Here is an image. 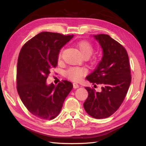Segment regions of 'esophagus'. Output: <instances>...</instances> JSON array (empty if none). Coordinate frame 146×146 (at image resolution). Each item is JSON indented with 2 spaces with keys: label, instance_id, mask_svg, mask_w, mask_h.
Listing matches in <instances>:
<instances>
[{
  "label": "esophagus",
  "instance_id": "1",
  "mask_svg": "<svg viewBox=\"0 0 146 146\" xmlns=\"http://www.w3.org/2000/svg\"><path fill=\"white\" fill-rule=\"evenodd\" d=\"M73 88H78L79 87V85L77 84L76 83H73Z\"/></svg>",
  "mask_w": 146,
  "mask_h": 146
}]
</instances>
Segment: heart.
<instances>
[{"instance_id":"1","label":"heart","mask_w":146,"mask_h":146,"mask_svg":"<svg viewBox=\"0 0 146 146\" xmlns=\"http://www.w3.org/2000/svg\"><path fill=\"white\" fill-rule=\"evenodd\" d=\"M76 48L79 51L80 54L83 58H89L94 50V46L92 45V44L87 41H85V40H82V41L77 42ZM61 52L59 54V59L61 58ZM86 73V70L82 68L73 67L70 68L65 72V75L68 79L72 80V81L78 82L80 80L83 76L85 75Z\"/></svg>"}]
</instances>
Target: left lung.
Returning a JSON list of instances; mask_svg holds the SVG:
<instances>
[{
	"mask_svg": "<svg viewBox=\"0 0 146 146\" xmlns=\"http://www.w3.org/2000/svg\"><path fill=\"white\" fill-rule=\"evenodd\" d=\"M102 49V60L86 79L102 86L101 92L85 87L88 98L85 111L95 119H104L115 112L124 100L131 82V68L125 49L107 35H94Z\"/></svg>",
	"mask_w": 146,
	"mask_h": 146,
	"instance_id": "1",
	"label": "left lung"
}]
</instances>
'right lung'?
Segmentation results:
<instances>
[{
    "label": "right lung",
    "mask_w": 146,
    "mask_h": 146,
    "mask_svg": "<svg viewBox=\"0 0 146 146\" xmlns=\"http://www.w3.org/2000/svg\"><path fill=\"white\" fill-rule=\"evenodd\" d=\"M73 38L59 33L42 32L29 40L17 61V89L22 102L33 115L51 120L60 113L73 84L63 80L57 85L46 80L58 64L61 49Z\"/></svg>",
    "instance_id": "obj_1"
}]
</instances>
